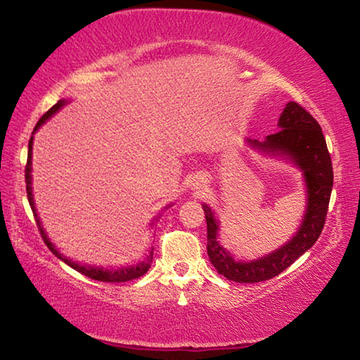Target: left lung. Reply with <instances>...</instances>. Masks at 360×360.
<instances>
[{
  "label": "left lung",
  "instance_id": "8db88e82",
  "mask_svg": "<svg viewBox=\"0 0 360 360\" xmlns=\"http://www.w3.org/2000/svg\"><path fill=\"white\" fill-rule=\"evenodd\" d=\"M279 128L274 134H268L263 143L250 139V144L266 153L289 155L304 170L309 206L300 231L292 240L262 259L252 263L236 262L216 242L217 221L211 207L202 205L207 226V257L219 274L236 283H262L283 273L319 240L326 221L333 188V165L319 122L300 103L289 102L279 118Z\"/></svg>",
  "mask_w": 360,
  "mask_h": 360
}]
</instances>
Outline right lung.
<instances>
[{"label":"right lung","instance_id":"1","mask_svg":"<svg viewBox=\"0 0 360 360\" xmlns=\"http://www.w3.org/2000/svg\"><path fill=\"white\" fill-rule=\"evenodd\" d=\"M63 105H65V101H58V102H56L55 105L51 107L49 112L44 113V115H41V118L39 120L37 124H35L34 131H37L40 124L44 123L46 118H50L51 115H53V113H55L56 110H60V108L63 107ZM32 139H34V138H30V139H29L27 164H25V190H27V200H29V205H30V207H32V212H34L35 222H37V227H39V231H40V236H41V238H44V242H45L46 247L50 248V252H53V253L56 255V257L61 258V259H63L65 263L70 264V266H71L72 269L79 271L81 274H84V276H87V278L96 279V281H103V283H127V281H131V279L141 278L143 274L148 273L149 268H150V263H153V252H150V255H149V258H148V259H144V262H141L139 264H136V266L122 268V269H102V268L82 266V264L72 263L71 259H66V258L61 257V255L58 253V250H56V248L53 247V243H51V242L49 240V238H46V233H45V231H44V229H41V226H40V221H39L37 211H35V206H34L32 188H30V180H32V179H30V170H32V167H30V164H32Z\"/></svg>","mask_w":360,"mask_h":360}]
</instances>
